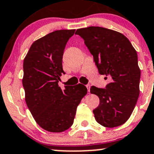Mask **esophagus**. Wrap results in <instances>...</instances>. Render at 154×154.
<instances>
[{
    "instance_id": "34e87169",
    "label": "esophagus",
    "mask_w": 154,
    "mask_h": 154,
    "mask_svg": "<svg viewBox=\"0 0 154 154\" xmlns=\"http://www.w3.org/2000/svg\"><path fill=\"white\" fill-rule=\"evenodd\" d=\"M86 88H87L88 93H90V87H91V86H90L89 84H86Z\"/></svg>"
}]
</instances>
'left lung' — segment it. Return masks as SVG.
<instances>
[{
    "mask_svg": "<svg viewBox=\"0 0 154 154\" xmlns=\"http://www.w3.org/2000/svg\"><path fill=\"white\" fill-rule=\"evenodd\" d=\"M75 34L84 39L99 74L110 80L104 88L94 86L90 88L99 98V105L93 110L95 120L106 128L124 124L131 117L140 93L136 51L125 36L104 27L79 29Z\"/></svg>",
    "mask_w": 154,
    "mask_h": 154,
    "instance_id": "1",
    "label": "left lung"
}]
</instances>
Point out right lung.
Masks as SVG:
<instances>
[{"label": "right lung", "mask_w": 154, "mask_h": 154, "mask_svg": "<svg viewBox=\"0 0 154 154\" xmlns=\"http://www.w3.org/2000/svg\"><path fill=\"white\" fill-rule=\"evenodd\" d=\"M75 29L57 30L35 41L23 60L25 100L37 123L45 131L60 133L73 123L77 106L87 94L84 85L58 86L66 45Z\"/></svg>", "instance_id": "obj_1"}]
</instances>
